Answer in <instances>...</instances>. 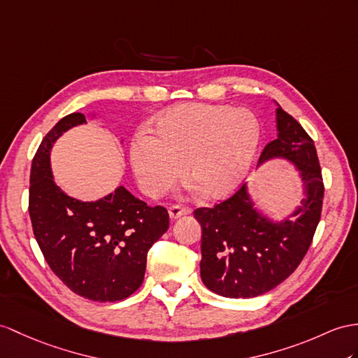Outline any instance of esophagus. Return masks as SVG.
<instances>
[{
	"instance_id": "1",
	"label": "esophagus",
	"mask_w": 358,
	"mask_h": 358,
	"mask_svg": "<svg viewBox=\"0 0 358 358\" xmlns=\"http://www.w3.org/2000/svg\"><path fill=\"white\" fill-rule=\"evenodd\" d=\"M189 213H191L189 208L180 206V205H173V206L169 208V214H170V217H171L173 220L174 219H179V217H182V215H187Z\"/></svg>"
}]
</instances>
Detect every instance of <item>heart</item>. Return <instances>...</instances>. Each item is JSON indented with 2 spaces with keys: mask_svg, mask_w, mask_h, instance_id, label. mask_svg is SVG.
<instances>
[{
  "mask_svg": "<svg viewBox=\"0 0 358 358\" xmlns=\"http://www.w3.org/2000/svg\"><path fill=\"white\" fill-rule=\"evenodd\" d=\"M261 129L246 109L226 104H180L153 120L150 135L130 144V162L144 194L159 197L184 174L206 199L232 194L254 162Z\"/></svg>",
  "mask_w": 358,
  "mask_h": 358,
  "instance_id": "heart-1",
  "label": "heart"
}]
</instances>
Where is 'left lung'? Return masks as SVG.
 Returning <instances> with one entry per match:
<instances>
[{
  "instance_id": "obj_1",
  "label": "left lung",
  "mask_w": 358,
  "mask_h": 358,
  "mask_svg": "<svg viewBox=\"0 0 358 358\" xmlns=\"http://www.w3.org/2000/svg\"><path fill=\"white\" fill-rule=\"evenodd\" d=\"M276 121L278 136L264 147L258 164L285 158L298 167L305 197L296 219L267 220L252 206L246 185L213 208L194 211L202 226L200 276L224 298H255L285 281L307 254L320 220L324 179L315 143L282 108L276 109Z\"/></svg>"
}]
</instances>
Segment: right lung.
Masks as SVG:
<instances>
[{
  "instance_id": "1",
  "label": "right lung",
  "mask_w": 358,
  "mask_h": 358,
  "mask_svg": "<svg viewBox=\"0 0 358 358\" xmlns=\"http://www.w3.org/2000/svg\"><path fill=\"white\" fill-rule=\"evenodd\" d=\"M83 123V113H69L43 136L31 162L29 214L34 238L59 280L86 299L115 302L143 284L147 252L169 229V211L149 206L124 187L97 202H80L55 184L51 145Z\"/></svg>"
}]
</instances>
